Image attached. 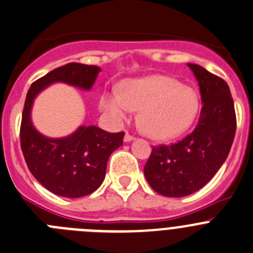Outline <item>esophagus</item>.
<instances>
[{
	"label": "esophagus",
	"instance_id": "esophagus-1",
	"mask_svg": "<svg viewBox=\"0 0 253 253\" xmlns=\"http://www.w3.org/2000/svg\"><path fill=\"white\" fill-rule=\"evenodd\" d=\"M134 139H135V138H134V135H131V134L126 133L124 135V140H125V142H131V140H134Z\"/></svg>",
	"mask_w": 253,
	"mask_h": 253
}]
</instances>
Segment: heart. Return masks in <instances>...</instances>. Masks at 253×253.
<instances>
[{
  "label": "heart",
  "instance_id": "heart-1",
  "mask_svg": "<svg viewBox=\"0 0 253 253\" xmlns=\"http://www.w3.org/2000/svg\"><path fill=\"white\" fill-rule=\"evenodd\" d=\"M100 106L111 120L120 123L138 111L137 123L147 137L166 140L178 137L193 124L199 97L189 86L167 76L125 80L118 90L105 92Z\"/></svg>",
  "mask_w": 253,
  "mask_h": 253
}]
</instances>
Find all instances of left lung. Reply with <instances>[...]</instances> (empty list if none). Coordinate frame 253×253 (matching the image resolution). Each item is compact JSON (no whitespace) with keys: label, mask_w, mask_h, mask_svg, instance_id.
Segmentation results:
<instances>
[{"label":"left lung","mask_w":253,"mask_h":253,"mask_svg":"<svg viewBox=\"0 0 253 253\" xmlns=\"http://www.w3.org/2000/svg\"><path fill=\"white\" fill-rule=\"evenodd\" d=\"M187 66L202 93L198 125L180 142L153 147L144 166L152 189L169 198L190 195L205 186L227 160L236 134V111L227 82L202 66Z\"/></svg>","instance_id":"left-lung-1"}]
</instances>
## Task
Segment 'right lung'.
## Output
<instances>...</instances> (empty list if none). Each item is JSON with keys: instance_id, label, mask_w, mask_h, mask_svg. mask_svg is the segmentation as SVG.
Returning <instances> with one entry per match:
<instances>
[{"instance_id": "obj_1", "label": "right lung", "mask_w": 253, "mask_h": 253, "mask_svg": "<svg viewBox=\"0 0 253 253\" xmlns=\"http://www.w3.org/2000/svg\"><path fill=\"white\" fill-rule=\"evenodd\" d=\"M100 72L96 66L68 63L31 84L26 95L20 142L29 169L45 189L64 198H81L99 189L107 160L123 144L124 131L109 133L97 126H80L66 138H46L34 128L30 111L35 96L53 82L90 90Z\"/></svg>"}]
</instances>
